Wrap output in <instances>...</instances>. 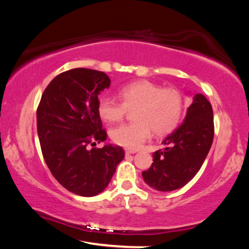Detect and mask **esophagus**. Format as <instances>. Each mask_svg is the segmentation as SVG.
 I'll list each match as a JSON object with an SVG mask.
<instances>
[{"mask_svg":"<svg viewBox=\"0 0 249 249\" xmlns=\"http://www.w3.org/2000/svg\"><path fill=\"white\" fill-rule=\"evenodd\" d=\"M136 153V150H130V149H126L125 150V154L126 155H132V154H135Z\"/></svg>","mask_w":249,"mask_h":249,"instance_id":"34e87169","label":"esophagus"}]
</instances>
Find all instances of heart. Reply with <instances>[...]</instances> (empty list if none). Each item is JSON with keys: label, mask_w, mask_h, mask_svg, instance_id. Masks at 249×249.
I'll use <instances>...</instances> for the list:
<instances>
[{"label": "heart", "mask_w": 249, "mask_h": 249, "mask_svg": "<svg viewBox=\"0 0 249 249\" xmlns=\"http://www.w3.org/2000/svg\"><path fill=\"white\" fill-rule=\"evenodd\" d=\"M119 95L123 103L109 96H101L98 114L107 123H114L123 119L126 108L136 107L135 122L116 126L109 132L112 141L125 148H140L150 137L151 129L156 135L170 133L182 116V94L174 88L162 89L149 80H137L122 87Z\"/></svg>", "instance_id": "b5f03b06"}]
</instances>
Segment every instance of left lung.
I'll list each match as a JSON object with an SVG mask.
<instances>
[{
  "label": "left lung",
  "mask_w": 249,
  "mask_h": 249,
  "mask_svg": "<svg viewBox=\"0 0 249 249\" xmlns=\"http://www.w3.org/2000/svg\"><path fill=\"white\" fill-rule=\"evenodd\" d=\"M214 137L212 105L197 93L178 128L162 141L166 148L155 151L153 165L142 178L157 191H174L193 179L208 156Z\"/></svg>",
  "instance_id": "left-lung-1"
}]
</instances>
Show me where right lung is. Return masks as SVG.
<instances>
[{
	"mask_svg": "<svg viewBox=\"0 0 249 249\" xmlns=\"http://www.w3.org/2000/svg\"><path fill=\"white\" fill-rule=\"evenodd\" d=\"M109 84L102 71H65L48 84L37 108V133L50 172L62 187L81 196L104 191L125 156L122 147L111 144L89 149L107 141L98 101Z\"/></svg>",
	"mask_w": 249,
	"mask_h": 249,
	"instance_id": "1",
	"label": "right lung"
}]
</instances>
